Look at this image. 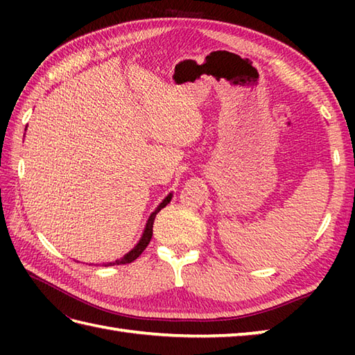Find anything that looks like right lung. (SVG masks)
<instances>
[{"label":"right lung","mask_w":355,"mask_h":355,"mask_svg":"<svg viewBox=\"0 0 355 355\" xmlns=\"http://www.w3.org/2000/svg\"><path fill=\"white\" fill-rule=\"evenodd\" d=\"M171 198H172V195L169 193L168 197H166V198L163 200V202H160V206H158V207L155 209V212H153V215L149 216V220H148V223H146V229H145V232H143V236H141V239L139 241V244L135 245L130 253H126L122 259H117L116 262L105 263V267H107V266H116V263H117V266H119V263H130V262H132V261H135V259L139 258V256L143 253V250H145V248L148 247L150 238H153V227H154L155 215H157L158 212H160V210H162L163 207H166V205H168V202L171 201Z\"/></svg>","instance_id":"1"}]
</instances>
